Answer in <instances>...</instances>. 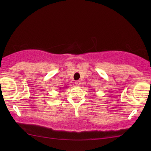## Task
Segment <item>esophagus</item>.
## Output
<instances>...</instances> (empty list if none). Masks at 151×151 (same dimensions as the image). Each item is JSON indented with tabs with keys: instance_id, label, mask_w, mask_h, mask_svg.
<instances>
[{
	"instance_id": "1",
	"label": "esophagus",
	"mask_w": 151,
	"mask_h": 151,
	"mask_svg": "<svg viewBox=\"0 0 151 151\" xmlns=\"http://www.w3.org/2000/svg\"><path fill=\"white\" fill-rule=\"evenodd\" d=\"M81 84V81H76L75 82V85L76 86H79Z\"/></svg>"
}]
</instances>
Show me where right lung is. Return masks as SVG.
Returning a JSON list of instances; mask_svg holds the SVG:
<instances>
[{"mask_svg": "<svg viewBox=\"0 0 151 151\" xmlns=\"http://www.w3.org/2000/svg\"><path fill=\"white\" fill-rule=\"evenodd\" d=\"M67 88V86L66 87H63V88H60V89H65Z\"/></svg>", "mask_w": 151, "mask_h": 151, "instance_id": "add662e5", "label": "right lung"}]
</instances>
